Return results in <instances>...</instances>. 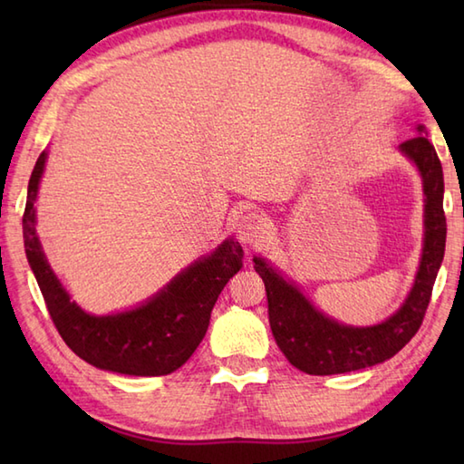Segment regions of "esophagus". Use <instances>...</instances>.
<instances>
[{
  "instance_id": "esophagus-1",
  "label": "esophagus",
  "mask_w": 464,
  "mask_h": 464,
  "mask_svg": "<svg viewBox=\"0 0 464 464\" xmlns=\"http://www.w3.org/2000/svg\"><path fill=\"white\" fill-rule=\"evenodd\" d=\"M269 235V221L267 217L257 213V211H249L241 215V219L237 223V239L245 245H257Z\"/></svg>"
}]
</instances>
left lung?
<instances>
[{
  "mask_svg": "<svg viewBox=\"0 0 464 464\" xmlns=\"http://www.w3.org/2000/svg\"><path fill=\"white\" fill-rule=\"evenodd\" d=\"M422 133V125H419ZM401 151L417 163L425 187V249L415 287L405 304L374 327H344L319 313L267 263L255 257V271L261 275L267 291L269 324L285 357L307 374L351 372L387 361L415 337L425 319L432 285L445 257L447 217L442 209V165L439 155L425 135L401 143Z\"/></svg>",
  "mask_w": 464,
  "mask_h": 464,
  "instance_id": "obj_1",
  "label": "left lung"
}]
</instances>
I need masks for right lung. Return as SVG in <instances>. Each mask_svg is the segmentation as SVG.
<instances>
[{"label":"right lung","instance_id":"obj_1","mask_svg":"<svg viewBox=\"0 0 464 464\" xmlns=\"http://www.w3.org/2000/svg\"><path fill=\"white\" fill-rule=\"evenodd\" d=\"M45 151L37 157L29 177L24 211L25 255L42 289L49 317L65 344L77 357L97 369L135 377H160L179 369L203 341L211 309L219 293L241 269L243 249L237 241H225L209 257H203L133 311L93 317L69 301L44 257L35 235V197L42 179Z\"/></svg>","mask_w":464,"mask_h":464}]
</instances>
